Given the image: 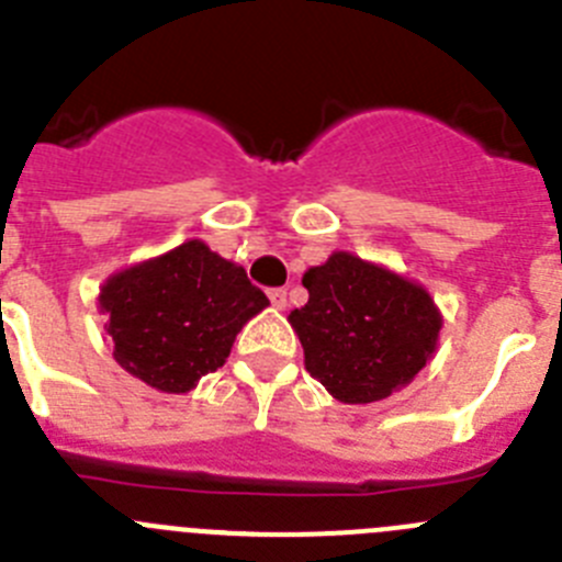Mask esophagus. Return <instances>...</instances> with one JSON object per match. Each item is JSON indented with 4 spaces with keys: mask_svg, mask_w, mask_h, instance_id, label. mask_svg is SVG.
<instances>
[{
    "mask_svg": "<svg viewBox=\"0 0 562 562\" xmlns=\"http://www.w3.org/2000/svg\"><path fill=\"white\" fill-rule=\"evenodd\" d=\"M270 301L276 310H284L286 306V290H270Z\"/></svg>",
    "mask_w": 562,
    "mask_h": 562,
    "instance_id": "1",
    "label": "esophagus"
}]
</instances>
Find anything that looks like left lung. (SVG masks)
<instances>
[{
	"label": "left lung",
	"mask_w": 562,
	"mask_h": 562,
	"mask_svg": "<svg viewBox=\"0 0 562 562\" xmlns=\"http://www.w3.org/2000/svg\"><path fill=\"white\" fill-rule=\"evenodd\" d=\"M310 301L290 312L304 366L346 405L405 389L436 355L441 312L430 292L389 267L337 250L304 272Z\"/></svg>",
	"instance_id": "left-lung-1"
}]
</instances>
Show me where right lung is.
<instances>
[{
	"instance_id": "right-lung-1",
	"label": "right lung",
	"mask_w": 562,
	"mask_h": 562,
	"mask_svg": "<svg viewBox=\"0 0 562 562\" xmlns=\"http://www.w3.org/2000/svg\"><path fill=\"white\" fill-rule=\"evenodd\" d=\"M267 306L245 267L202 238L112 272L98 295L114 360L162 394H188L222 369L241 326Z\"/></svg>"
}]
</instances>
